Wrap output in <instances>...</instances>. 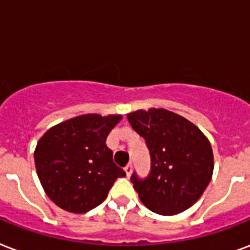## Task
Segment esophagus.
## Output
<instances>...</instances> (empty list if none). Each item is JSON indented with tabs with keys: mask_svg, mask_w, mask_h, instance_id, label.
Returning a JSON list of instances; mask_svg holds the SVG:
<instances>
[{
	"mask_svg": "<svg viewBox=\"0 0 250 250\" xmlns=\"http://www.w3.org/2000/svg\"><path fill=\"white\" fill-rule=\"evenodd\" d=\"M131 172H133V167H131V164H127L126 167H125V173H126L127 177H130Z\"/></svg>",
	"mask_w": 250,
	"mask_h": 250,
	"instance_id": "esophagus-1",
	"label": "esophagus"
}]
</instances>
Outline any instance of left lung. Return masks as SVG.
I'll use <instances>...</instances> for the list:
<instances>
[{"instance_id": "obj_1", "label": "left lung", "mask_w": 250, "mask_h": 250, "mask_svg": "<svg viewBox=\"0 0 250 250\" xmlns=\"http://www.w3.org/2000/svg\"><path fill=\"white\" fill-rule=\"evenodd\" d=\"M126 117L151 155L148 177L131 176L141 202L159 215L188 210L212 177L214 155L208 137L189 120L163 108L138 109Z\"/></svg>"}]
</instances>
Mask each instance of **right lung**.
I'll list each match as a JSON object with an SVG mask.
<instances>
[{
  "label": "right lung",
  "mask_w": 250,
  "mask_h": 250,
  "mask_svg": "<svg viewBox=\"0 0 250 250\" xmlns=\"http://www.w3.org/2000/svg\"><path fill=\"white\" fill-rule=\"evenodd\" d=\"M121 115H81L44 133L35 148V166L46 195L65 211L83 214L107 198L125 172L105 145Z\"/></svg>",
  "instance_id": "right-lung-1"
}]
</instances>
